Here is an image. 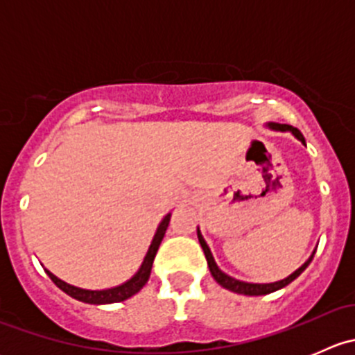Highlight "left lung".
I'll list each match as a JSON object with an SVG mask.
<instances>
[{
  "label": "left lung",
  "mask_w": 355,
  "mask_h": 355,
  "mask_svg": "<svg viewBox=\"0 0 355 355\" xmlns=\"http://www.w3.org/2000/svg\"><path fill=\"white\" fill-rule=\"evenodd\" d=\"M271 128H277V130H282V132H292L293 135H295L297 139H299L302 144H306V141H304V135L300 134V130H297L295 127H292V125H278V123H270ZM198 237H199V244L202 247L204 250V256H206V261H207V266H209V271L211 275H213L214 280L218 282V284L221 285L223 288L230 290V292H235V293H244V295H266V293H271L275 292V290H280L284 287H287L288 284H292L293 280H295L297 277H299L300 273H302L304 270H306L307 266H309V263L313 261V256L309 257V259L306 261V263L302 264V266L299 268L297 271H293L290 277L285 278V280H280V282H275V284H247V282H241V280H235V278L228 277V275H225L223 271L220 270V268L216 266V263H214L213 259V254H211L209 247H207L206 242H204L202 235H200V232L198 230Z\"/></svg>",
  "instance_id": "8db88e82"
}]
</instances>
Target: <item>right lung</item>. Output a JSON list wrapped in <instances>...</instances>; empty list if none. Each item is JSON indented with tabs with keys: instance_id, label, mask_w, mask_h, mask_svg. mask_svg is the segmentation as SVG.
Masks as SVG:
<instances>
[{
	"instance_id": "obj_1",
	"label": "right lung",
	"mask_w": 355,
	"mask_h": 355,
	"mask_svg": "<svg viewBox=\"0 0 355 355\" xmlns=\"http://www.w3.org/2000/svg\"><path fill=\"white\" fill-rule=\"evenodd\" d=\"M170 216L171 214H166V216L161 220L159 227H157L155 239H153L151 245H149L148 254L144 257V263L142 266L139 268L137 273L130 278L128 282L125 284L118 285V287L113 288H106V290H85V288H78L73 287V285H68L60 278H56L51 271L46 270L48 277L51 278L53 284L56 285L58 288H62L67 295L73 297V299L80 300V302L85 304H113V302H121V300H127L128 297L135 295L149 280V275H151V268H153V261H155L156 252H157V247H159L161 241L164 237V232H166L168 223H170Z\"/></svg>"
}]
</instances>
